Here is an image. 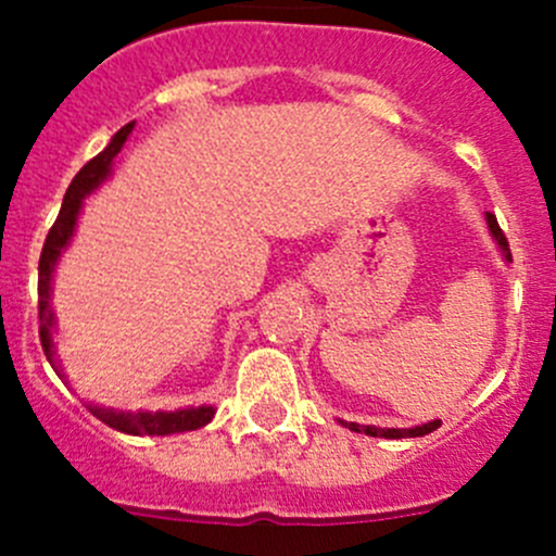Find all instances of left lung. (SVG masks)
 Here are the masks:
<instances>
[{
    "label": "left lung",
    "mask_w": 556,
    "mask_h": 556,
    "mask_svg": "<svg viewBox=\"0 0 556 556\" xmlns=\"http://www.w3.org/2000/svg\"><path fill=\"white\" fill-rule=\"evenodd\" d=\"M486 228H490L492 239H495L497 250H501L503 261L511 263V250H508V239L506 233L501 231V226H497L495 215L492 212H486ZM344 428L355 430V433H366L371 435V439H417V435H428L433 433L435 428H441V419H433V422H425V425H414V428H377V425H357V422H346V419H339Z\"/></svg>",
    "instance_id": "8db88e82"
}]
</instances>
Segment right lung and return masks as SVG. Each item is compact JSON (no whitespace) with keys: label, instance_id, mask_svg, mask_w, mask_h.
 I'll return each instance as SVG.
<instances>
[{"label":"right lung","instance_id":"obj_1","mask_svg":"<svg viewBox=\"0 0 556 556\" xmlns=\"http://www.w3.org/2000/svg\"><path fill=\"white\" fill-rule=\"evenodd\" d=\"M134 131V123L123 126L115 137L110 139V144L97 155V159L88 161L80 172L75 174L72 185L66 188L64 204H61L59 217H55L53 228L48 231L45 239L42 255H39V341H42L45 357L50 361V366L55 368L61 379L59 363H55V344H53V330H55V314L50 306V295H53V274L59 266L61 252L66 250L75 237L77 220H80L83 201L86 195H91L99 185L106 182V177L112 174V161L121 153V148L126 144L128 134ZM88 412L97 419H102L104 425H110L112 430H121L128 435H172V433H185V430H199L206 422H212L215 417V406H188V408H174V412H128V408H115V406H97V403H86Z\"/></svg>","mask_w":556,"mask_h":556}]
</instances>
